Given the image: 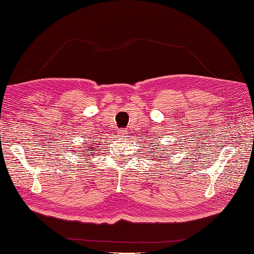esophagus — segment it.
<instances>
[{
	"label": "esophagus",
	"instance_id": "34e87169",
	"mask_svg": "<svg viewBox=\"0 0 254 254\" xmlns=\"http://www.w3.org/2000/svg\"><path fill=\"white\" fill-rule=\"evenodd\" d=\"M127 133V132L126 130H121L120 131V135H122V136H126Z\"/></svg>",
	"mask_w": 254,
	"mask_h": 254
}]
</instances>
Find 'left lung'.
<instances>
[{"label":"left lung","mask_w":254,"mask_h":254,"mask_svg":"<svg viewBox=\"0 0 254 254\" xmlns=\"http://www.w3.org/2000/svg\"><path fill=\"white\" fill-rule=\"evenodd\" d=\"M156 149H159V148H156ZM164 150L166 151L167 149H164ZM150 154H151V152H150ZM150 158H152L151 155H150ZM159 158H160V156H156V159H157V160H159ZM164 158H166V157H163V159H160V160H164Z\"/></svg>","instance_id":"left-lung-1"}]
</instances>
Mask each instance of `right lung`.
<instances>
[{
  "label": "right lung",
  "instance_id": "right-lung-1",
  "mask_svg": "<svg viewBox=\"0 0 254 254\" xmlns=\"http://www.w3.org/2000/svg\"><path fill=\"white\" fill-rule=\"evenodd\" d=\"M89 148H91L92 150L89 151ZM92 149H98V147H96V144H95V146H92V147H88V149H86V150H84V151H87V152H92ZM84 151H83V152H84ZM79 152H80V151H79ZM81 156H82V157H86L87 155H81Z\"/></svg>",
  "mask_w": 254,
  "mask_h": 254
}]
</instances>
